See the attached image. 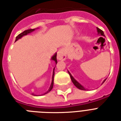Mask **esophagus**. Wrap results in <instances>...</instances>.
<instances>
[{"label": "esophagus", "instance_id": "1", "mask_svg": "<svg viewBox=\"0 0 121 121\" xmlns=\"http://www.w3.org/2000/svg\"><path fill=\"white\" fill-rule=\"evenodd\" d=\"M67 53L66 51L64 48H62L59 50L57 52V59L60 60H64L66 59Z\"/></svg>", "mask_w": 121, "mask_h": 121}]
</instances>
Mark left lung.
I'll return each mask as SVG.
<instances>
[{
	"instance_id": "left-lung-1",
	"label": "left lung",
	"mask_w": 121,
	"mask_h": 121,
	"mask_svg": "<svg viewBox=\"0 0 121 121\" xmlns=\"http://www.w3.org/2000/svg\"><path fill=\"white\" fill-rule=\"evenodd\" d=\"M96 29H97V31H98V34H100V35L101 36H104V32L103 31L101 30H100V29L98 28H97V27H96ZM68 72H69V73L70 77V78H71V80H72V82L74 84V85L75 86H76L77 88H78V89L82 90H86L85 88L83 87V86L82 85L80 84L73 77L72 75L70 74V73L69 71H68ZM106 80V79H105V80H104L103 81V83L104 82H105Z\"/></svg>"
}]
</instances>
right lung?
Masks as SVG:
<instances>
[{"mask_svg": "<svg viewBox=\"0 0 121 121\" xmlns=\"http://www.w3.org/2000/svg\"><path fill=\"white\" fill-rule=\"evenodd\" d=\"M35 30V29H30V30H25L24 31L23 33H22L19 34L16 37V39H15V41H17V40H18L19 39H20L21 38H22L23 36H25V35H27L28 34L30 33H31V32H33V31ZM56 57H57V53H55V54L51 58V60H54V61L56 62V64H57V59H56ZM55 69V68H54ZM54 69L53 70V73H52V82H51V86H50L49 88V90L48 91H47V92H46L45 93H44L43 95H45L46 94V93H49L50 91L52 89V88H53V85H54ZM32 95H34L33 93H32Z\"/></svg>", "mask_w": 121, "mask_h": 121, "instance_id": "add662e5", "label": "right lung"}]
</instances>
